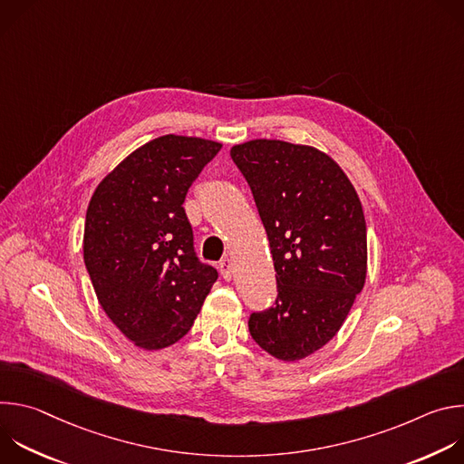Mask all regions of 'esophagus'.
Instances as JSON below:
<instances>
[{"label": "esophagus", "mask_w": 464, "mask_h": 464, "mask_svg": "<svg viewBox=\"0 0 464 464\" xmlns=\"http://www.w3.org/2000/svg\"><path fill=\"white\" fill-rule=\"evenodd\" d=\"M218 268H220V274H222V277H224L226 281H231V277H233V262H231L227 256L220 260Z\"/></svg>", "instance_id": "1"}]
</instances>
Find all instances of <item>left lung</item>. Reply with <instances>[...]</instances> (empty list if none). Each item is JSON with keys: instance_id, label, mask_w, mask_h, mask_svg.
Instances as JSON below:
<instances>
[{"instance_id": "1", "label": "left lung", "mask_w": 464, "mask_h": 464, "mask_svg": "<svg viewBox=\"0 0 464 464\" xmlns=\"http://www.w3.org/2000/svg\"><path fill=\"white\" fill-rule=\"evenodd\" d=\"M274 256L277 299L253 312L258 347L283 362L310 356L333 340L367 276V229L360 198L324 152L279 140L231 149Z\"/></svg>"}]
</instances>
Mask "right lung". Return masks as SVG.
Returning a JSON list of instances; mask_svg holds the SVG:
<instances>
[{"label": "right lung", "instance_id": "obj_1", "mask_svg": "<svg viewBox=\"0 0 464 464\" xmlns=\"http://www.w3.org/2000/svg\"><path fill=\"white\" fill-rule=\"evenodd\" d=\"M220 143L161 136L124 158L95 188L84 226V262L97 299L140 349L181 340L218 272L198 260L183 202Z\"/></svg>", "mask_w": 464, "mask_h": 464}]
</instances>
